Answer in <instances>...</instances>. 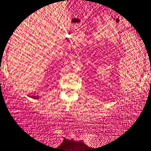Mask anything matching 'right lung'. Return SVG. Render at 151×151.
<instances>
[{
  "mask_svg": "<svg viewBox=\"0 0 151 151\" xmlns=\"http://www.w3.org/2000/svg\"><path fill=\"white\" fill-rule=\"evenodd\" d=\"M32 97H33V98H35V99H37V98H39V97H38V96H32Z\"/></svg>",
  "mask_w": 151,
  "mask_h": 151,
  "instance_id": "obj_1",
  "label": "right lung"
}]
</instances>
